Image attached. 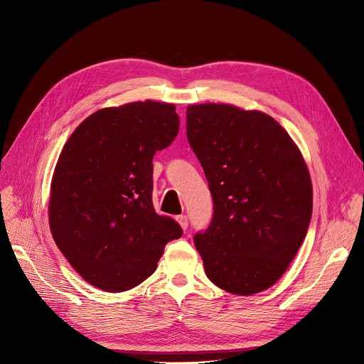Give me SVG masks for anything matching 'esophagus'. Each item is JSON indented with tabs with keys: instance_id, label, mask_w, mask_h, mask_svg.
<instances>
[{
	"instance_id": "34e87169",
	"label": "esophagus",
	"mask_w": 364,
	"mask_h": 364,
	"mask_svg": "<svg viewBox=\"0 0 364 364\" xmlns=\"http://www.w3.org/2000/svg\"><path fill=\"white\" fill-rule=\"evenodd\" d=\"M176 220H178L179 225L182 226V229H183V230H185L186 228H188V217H186L185 214H182V215H178V217H176Z\"/></svg>"
}]
</instances>
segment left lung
<instances>
[{
    "mask_svg": "<svg viewBox=\"0 0 364 364\" xmlns=\"http://www.w3.org/2000/svg\"><path fill=\"white\" fill-rule=\"evenodd\" d=\"M186 138L214 202L211 225L194 235L206 277L240 296L267 290L310 226L313 186L299 149L277 119L232 105L186 107Z\"/></svg>",
    "mask_w": 364,
    "mask_h": 364,
    "instance_id": "8db88e82",
    "label": "left lung"
}]
</instances>
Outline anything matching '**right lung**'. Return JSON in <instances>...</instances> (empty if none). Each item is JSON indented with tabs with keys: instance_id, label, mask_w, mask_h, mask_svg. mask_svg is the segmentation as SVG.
Wrapping results in <instances>:
<instances>
[{
	"instance_id": "right-lung-1",
	"label": "right lung",
	"mask_w": 364,
	"mask_h": 364,
	"mask_svg": "<svg viewBox=\"0 0 364 364\" xmlns=\"http://www.w3.org/2000/svg\"><path fill=\"white\" fill-rule=\"evenodd\" d=\"M179 132L176 106L135 102L87 117L63 146L51 179L48 220L73 269L97 289L119 293L156 270L182 237L151 202L153 156Z\"/></svg>"
}]
</instances>
